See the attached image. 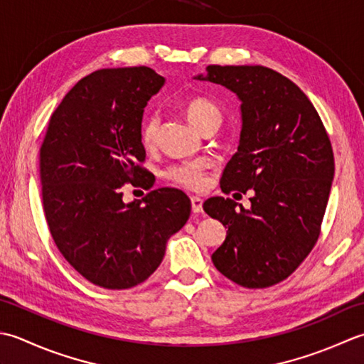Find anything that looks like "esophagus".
Returning <instances> with one entry per match:
<instances>
[{"instance_id":"obj_1","label":"esophagus","mask_w":364,"mask_h":364,"mask_svg":"<svg viewBox=\"0 0 364 364\" xmlns=\"http://www.w3.org/2000/svg\"><path fill=\"white\" fill-rule=\"evenodd\" d=\"M191 210L195 213L203 212V199L198 196H191Z\"/></svg>"}]
</instances>
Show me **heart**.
I'll return each instance as SVG.
<instances>
[{
    "label": "heart",
    "instance_id": "obj_1",
    "mask_svg": "<svg viewBox=\"0 0 364 364\" xmlns=\"http://www.w3.org/2000/svg\"><path fill=\"white\" fill-rule=\"evenodd\" d=\"M183 114L187 119L195 125L198 130H203L207 124L220 122L221 114L218 107L205 97H190L183 102ZM159 135V117L147 116L143 125H141V143L144 147L155 146ZM166 177L181 187L198 190L203 187L204 171L203 166L198 163H188V165L173 166L166 171Z\"/></svg>",
    "mask_w": 364,
    "mask_h": 364
}]
</instances>
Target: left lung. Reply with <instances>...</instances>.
<instances>
[{
  "label": "left lung",
  "instance_id": "1",
  "mask_svg": "<svg viewBox=\"0 0 364 364\" xmlns=\"http://www.w3.org/2000/svg\"><path fill=\"white\" fill-rule=\"evenodd\" d=\"M205 75L240 99L239 149L221 191L247 193L251 207L215 196L204 212L228 228L213 265L235 284L270 287L291 277L314 248L335 176L328 133L305 92L264 65H207ZM240 195V193H237Z\"/></svg>",
  "mask_w": 364,
  "mask_h": 364
}]
</instances>
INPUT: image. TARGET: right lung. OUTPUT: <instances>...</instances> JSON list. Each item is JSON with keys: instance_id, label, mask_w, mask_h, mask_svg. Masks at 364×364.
Returning a JSON list of instances; mask_svg holds the SVG:
<instances>
[{"instance_id": "obj_1", "label": "right lung", "mask_w": 364, "mask_h": 364, "mask_svg": "<svg viewBox=\"0 0 364 364\" xmlns=\"http://www.w3.org/2000/svg\"><path fill=\"white\" fill-rule=\"evenodd\" d=\"M163 83L144 65L95 70L50 117L39 159L43 212L59 253L95 286L121 291L143 283L190 217V199L176 188L122 201L125 183L152 187L141 165V121Z\"/></svg>"}]
</instances>
